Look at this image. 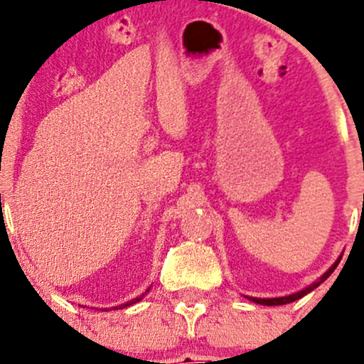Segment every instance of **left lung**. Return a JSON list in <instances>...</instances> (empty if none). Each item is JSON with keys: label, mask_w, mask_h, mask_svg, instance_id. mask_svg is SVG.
<instances>
[{"label": "left lung", "mask_w": 364, "mask_h": 364, "mask_svg": "<svg viewBox=\"0 0 364 364\" xmlns=\"http://www.w3.org/2000/svg\"><path fill=\"white\" fill-rule=\"evenodd\" d=\"M338 262H340V259L336 260L335 264H333L331 267H329L328 271H326L324 274H322L321 277V280L318 282H315V284H311L310 287H306V289H303V291L301 292H296V294H291V296H285V297H273V299H259V297H250L252 301H255V303H259V304H267V306H277V304H285V303H292V301H296V299H299V297H303V296H306L308 292H311L314 291L315 287H318V285L322 284V282L326 280V278L329 277V274L333 273V271L336 269V266H338Z\"/></svg>", "instance_id": "8db88e82"}]
</instances>
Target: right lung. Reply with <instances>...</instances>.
I'll use <instances>...</instances> for the list:
<instances>
[{
	"label": "right lung",
	"mask_w": 364,
	"mask_h": 364,
	"mask_svg": "<svg viewBox=\"0 0 364 364\" xmlns=\"http://www.w3.org/2000/svg\"><path fill=\"white\" fill-rule=\"evenodd\" d=\"M142 297H137V299H132V301H128V303H124V304H121V306H117V308H124V306H130V304H134V303H137V301H141Z\"/></svg>",
	"instance_id": "right-lung-1"
}]
</instances>
